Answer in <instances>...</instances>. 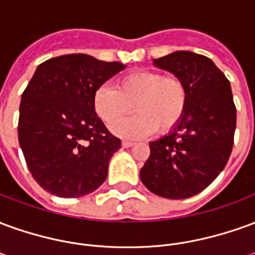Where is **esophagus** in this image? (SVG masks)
Returning <instances> with one entry per match:
<instances>
[{
    "label": "esophagus",
    "instance_id": "1",
    "mask_svg": "<svg viewBox=\"0 0 255 255\" xmlns=\"http://www.w3.org/2000/svg\"><path fill=\"white\" fill-rule=\"evenodd\" d=\"M123 147H131L133 146V142H129V140H123Z\"/></svg>",
    "mask_w": 255,
    "mask_h": 255
}]
</instances>
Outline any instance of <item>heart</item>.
Listing matches in <instances>:
<instances>
[{
	"label": "heart",
	"mask_w": 255,
	"mask_h": 255,
	"mask_svg": "<svg viewBox=\"0 0 255 255\" xmlns=\"http://www.w3.org/2000/svg\"><path fill=\"white\" fill-rule=\"evenodd\" d=\"M188 101L184 80L158 71H136L119 79L116 89L101 84L93 94V108L106 126L127 116L134 105L137 115L112 127L127 139L144 138L154 129L166 132L182 120Z\"/></svg>",
	"instance_id": "b5f03b06"
}]
</instances>
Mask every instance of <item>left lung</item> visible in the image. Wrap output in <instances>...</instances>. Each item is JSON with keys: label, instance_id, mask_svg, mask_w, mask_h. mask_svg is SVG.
Wrapping results in <instances>:
<instances>
[{"label": "left lung", "instance_id": "left-lung-1", "mask_svg": "<svg viewBox=\"0 0 255 255\" xmlns=\"http://www.w3.org/2000/svg\"><path fill=\"white\" fill-rule=\"evenodd\" d=\"M153 65L183 79L188 101L171 132L150 142L140 180L155 195L184 199L208 187L228 162L236 127L234 97L230 80L202 54L173 52Z\"/></svg>", "mask_w": 255, "mask_h": 255}]
</instances>
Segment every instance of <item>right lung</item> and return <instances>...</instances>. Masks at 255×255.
I'll list each match as a JSON object with an SVG mask.
<instances>
[{"instance_id": "right-lung-1", "label": "right lung", "mask_w": 255, "mask_h": 255, "mask_svg": "<svg viewBox=\"0 0 255 255\" xmlns=\"http://www.w3.org/2000/svg\"><path fill=\"white\" fill-rule=\"evenodd\" d=\"M89 54H65L38 65L21 94L19 143L31 175L61 198L95 191L122 147L93 108L95 89L123 71Z\"/></svg>"}]
</instances>
